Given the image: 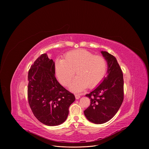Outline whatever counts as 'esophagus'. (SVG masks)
Returning <instances> with one entry per match:
<instances>
[{
  "mask_svg": "<svg viewBox=\"0 0 149 149\" xmlns=\"http://www.w3.org/2000/svg\"><path fill=\"white\" fill-rule=\"evenodd\" d=\"M75 98L77 100H78V99H79L80 98V95L79 94H75Z\"/></svg>",
  "mask_w": 149,
  "mask_h": 149,
  "instance_id": "34e87169",
  "label": "esophagus"
}]
</instances>
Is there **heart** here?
<instances>
[{
  "instance_id": "heart-1",
  "label": "heart",
  "mask_w": 149,
  "mask_h": 149,
  "mask_svg": "<svg viewBox=\"0 0 149 149\" xmlns=\"http://www.w3.org/2000/svg\"><path fill=\"white\" fill-rule=\"evenodd\" d=\"M55 72L59 82L68 86L74 75L77 76L70 85L73 91H80L87 86L93 87L98 84L107 70V62L100 55H94L85 49H77L68 52L64 59L55 61Z\"/></svg>"
}]
</instances>
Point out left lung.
Returning a JSON list of instances; mask_svg holds the SVG:
<instances>
[{"label": "left lung", "instance_id": "1", "mask_svg": "<svg viewBox=\"0 0 149 149\" xmlns=\"http://www.w3.org/2000/svg\"><path fill=\"white\" fill-rule=\"evenodd\" d=\"M107 62V76L90 93L86 95L91 104L84 111L87 120L95 124L110 120L117 113L124 98L123 74L116 58L106 51L101 52Z\"/></svg>", "mask_w": 149, "mask_h": 149}]
</instances>
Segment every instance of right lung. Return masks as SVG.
I'll use <instances>...</instances> for the list:
<instances>
[{
	"label": "right lung",
	"mask_w": 149,
	"mask_h": 149,
	"mask_svg": "<svg viewBox=\"0 0 149 149\" xmlns=\"http://www.w3.org/2000/svg\"><path fill=\"white\" fill-rule=\"evenodd\" d=\"M55 74V62L43 54L31 65L28 77V98L32 111L40 123L49 126L64 122L75 100L74 95L58 82Z\"/></svg>",
	"instance_id": "right-lung-1"
}]
</instances>
